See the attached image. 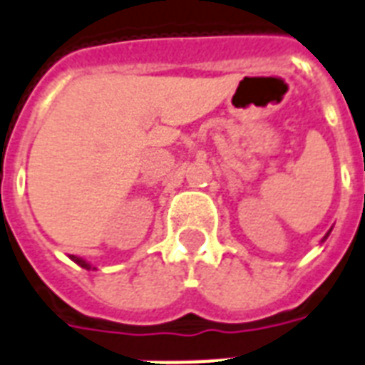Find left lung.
Segmentation results:
<instances>
[{
    "label": "left lung",
    "mask_w": 365,
    "mask_h": 365,
    "mask_svg": "<svg viewBox=\"0 0 365 365\" xmlns=\"http://www.w3.org/2000/svg\"><path fill=\"white\" fill-rule=\"evenodd\" d=\"M329 237V232H327V235H325V238H327Z\"/></svg>",
    "instance_id": "obj_1"
}]
</instances>
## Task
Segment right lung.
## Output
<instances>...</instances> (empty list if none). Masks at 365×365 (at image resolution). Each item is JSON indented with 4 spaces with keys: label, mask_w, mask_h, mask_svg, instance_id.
Returning a JSON list of instances; mask_svg holds the SVG:
<instances>
[{
    "label": "right lung",
    "mask_w": 365,
    "mask_h": 365,
    "mask_svg": "<svg viewBox=\"0 0 365 365\" xmlns=\"http://www.w3.org/2000/svg\"><path fill=\"white\" fill-rule=\"evenodd\" d=\"M71 259H73V262H76V264L81 265V267H84V269H96V267H92V265H90L88 262H84V259H81V257L71 256Z\"/></svg>",
    "instance_id": "right-lung-1"
}]
</instances>
